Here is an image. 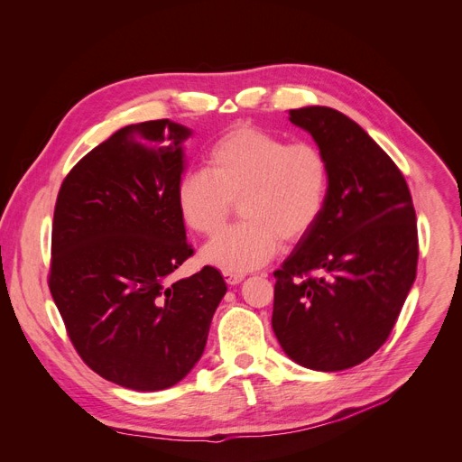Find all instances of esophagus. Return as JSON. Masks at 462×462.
Wrapping results in <instances>:
<instances>
[{
    "label": "esophagus",
    "instance_id": "1",
    "mask_svg": "<svg viewBox=\"0 0 462 462\" xmlns=\"http://www.w3.org/2000/svg\"><path fill=\"white\" fill-rule=\"evenodd\" d=\"M223 276H225V282H226L228 285H239V283L245 280V274L228 273V271H225V273H223Z\"/></svg>",
    "mask_w": 462,
    "mask_h": 462
}]
</instances>
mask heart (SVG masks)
Here are the masks:
<instances>
[{"mask_svg": "<svg viewBox=\"0 0 462 462\" xmlns=\"http://www.w3.org/2000/svg\"><path fill=\"white\" fill-rule=\"evenodd\" d=\"M328 191V162L312 143H287L255 125L241 124L208 153V170H188L177 186L184 223L217 236L239 203L243 221L203 250L214 267L228 273L257 269L318 223Z\"/></svg>", "mask_w": 462, "mask_h": 462, "instance_id": "obj_1", "label": "heart"}]
</instances>
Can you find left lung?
I'll return each instance as SVG.
<instances>
[{
    "label": "left lung",
    "mask_w": 462,
    "mask_h": 462,
    "mask_svg": "<svg viewBox=\"0 0 462 462\" xmlns=\"http://www.w3.org/2000/svg\"><path fill=\"white\" fill-rule=\"evenodd\" d=\"M328 162L323 212L274 273L273 328L296 364L342 371L387 340L417 276V216L404 175L344 113L289 111Z\"/></svg>",
    "instance_id": "8db88e82"
}]
</instances>
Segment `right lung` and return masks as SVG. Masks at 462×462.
Wrapping results in <instances>:
<instances>
[{
    "mask_svg": "<svg viewBox=\"0 0 462 462\" xmlns=\"http://www.w3.org/2000/svg\"><path fill=\"white\" fill-rule=\"evenodd\" d=\"M189 135L168 118L118 129L63 179L54 207L52 300L82 360L134 391L193 369L226 294L214 267L171 282L193 254L177 205Z\"/></svg>",
    "mask_w": 462,
    "mask_h": 462,
    "instance_id": "add662e5",
    "label": "right lung"
}]
</instances>
